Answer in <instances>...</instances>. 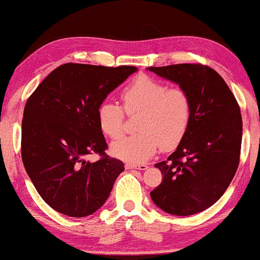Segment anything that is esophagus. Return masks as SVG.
Listing matches in <instances>:
<instances>
[{
    "label": "esophagus",
    "mask_w": 260,
    "mask_h": 260,
    "mask_svg": "<svg viewBox=\"0 0 260 260\" xmlns=\"http://www.w3.org/2000/svg\"><path fill=\"white\" fill-rule=\"evenodd\" d=\"M126 169L127 170L136 169V170H140V171H144V170L148 169V165L147 164H134V162H127Z\"/></svg>",
    "instance_id": "1"
}]
</instances>
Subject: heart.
<instances>
[{"label":"heart","mask_w":260,"mask_h":260,"mask_svg":"<svg viewBox=\"0 0 260 260\" xmlns=\"http://www.w3.org/2000/svg\"><path fill=\"white\" fill-rule=\"evenodd\" d=\"M125 111L139 113V133L125 136L112 144V152L128 161H142L156 152L172 150L181 142L191 120V100L181 88H169L156 79L141 76L121 91ZM101 129L109 138L124 133L125 114L117 104L104 102L99 108Z\"/></svg>","instance_id":"heart-1"}]
</instances>
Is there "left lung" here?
<instances>
[{"instance_id":"left-lung-1","label":"left lung","mask_w":260,"mask_h":260,"mask_svg":"<svg viewBox=\"0 0 260 260\" xmlns=\"http://www.w3.org/2000/svg\"><path fill=\"white\" fill-rule=\"evenodd\" d=\"M148 70L178 83L191 100L190 125L177 150L155 165L164 178L150 197L170 214L199 213L223 195L239 167L240 107L225 80L206 65L175 64Z\"/></svg>"}]
</instances>
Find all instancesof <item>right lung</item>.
<instances>
[{"label": "right lung", "instance_id": "1", "mask_svg": "<svg viewBox=\"0 0 260 260\" xmlns=\"http://www.w3.org/2000/svg\"><path fill=\"white\" fill-rule=\"evenodd\" d=\"M135 67L68 63L29 96L21 122V159L42 200L57 212L81 218L108 200L124 162L109 157L99 108ZM101 158L91 163L88 154Z\"/></svg>", "mask_w": 260, "mask_h": 260}]
</instances>
